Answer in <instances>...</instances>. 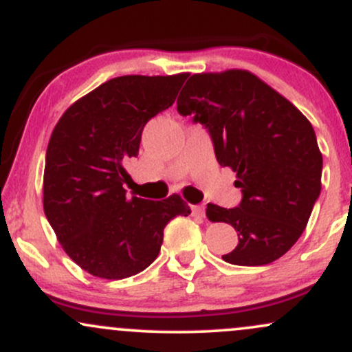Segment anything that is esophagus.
<instances>
[{"label": "esophagus", "mask_w": 352, "mask_h": 352, "mask_svg": "<svg viewBox=\"0 0 352 352\" xmlns=\"http://www.w3.org/2000/svg\"><path fill=\"white\" fill-rule=\"evenodd\" d=\"M191 211L196 218H204V206H191Z\"/></svg>", "instance_id": "esophagus-1"}]
</instances>
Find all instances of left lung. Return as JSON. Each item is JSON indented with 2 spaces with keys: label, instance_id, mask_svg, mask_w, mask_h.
<instances>
[{
  "label": "left lung",
  "instance_id": "8db88e82",
  "mask_svg": "<svg viewBox=\"0 0 352 352\" xmlns=\"http://www.w3.org/2000/svg\"><path fill=\"white\" fill-rule=\"evenodd\" d=\"M177 113L208 129L218 163L238 176V206L206 209L209 221L238 231V246L224 261L264 266L286 254L321 192L322 155L307 118L244 69L192 74Z\"/></svg>",
  "mask_w": 352,
  "mask_h": 352
}]
</instances>
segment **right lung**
<instances>
[{
	"instance_id": "obj_1",
	"label": "right lung",
	"mask_w": 352,
	"mask_h": 352,
	"mask_svg": "<svg viewBox=\"0 0 352 352\" xmlns=\"http://www.w3.org/2000/svg\"><path fill=\"white\" fill-rule=\"evenodd\" d=\"M188 73L113 78L66 109L46 149L43 208L63 250L102 279L138 274L157 258L166 224L191 209L181 196L129 197L124 169L151 118L175 102Z\"/></svg>"
}]
</instances>
